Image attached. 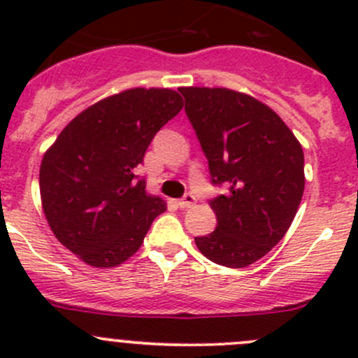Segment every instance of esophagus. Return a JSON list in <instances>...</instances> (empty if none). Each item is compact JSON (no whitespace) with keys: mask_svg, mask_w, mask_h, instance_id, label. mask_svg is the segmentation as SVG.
Here are the masks:
<instances>
[{"mask_svg":"<svg viewBox=\"0 0 358 358\" xmlns=\"http://www.w3.org/2000/svg\"><path fill=\"white\" fill-rule=\"evenodd\" d=\"M176 204H178L180 208H183V209H185V208H190V206L196 204V197H194L192 194H187V196L183 197V199H180L178 202H176Z\"/></svg>","mask_w":358,"mask_h":358,"instance_id":"1","label":"esophagus"}]
</instances>
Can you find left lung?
<instances>
[{"label": "left lung", "mask_w": 358, "mask_h": 358, "mask_svg": "<svg viewBox=\"0 0 358 358\" xmlns=\"http://www.w3.org/2000/svg\"><path fill=\"white\" fill-rule=\"evenodd\" d=\"M185 112L215 185L229 192L211 204L218 225L196 237L211 262L244 268L289 230L305 190L301 143L268 106L229 88L183 86Z\"/></svg>", "instance_id": "8db88e82"}]
</instances>
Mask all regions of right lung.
I'll return each mask as SVG.
<instances>
[{
  "mask_svg": "<svg viewBox=\"0 0 358 358\" xmlns=\"http://www.w3.org/2000/svg\"><path fill=\"white\" fill-rule=\"evenodd\" d=\"M183 107L169 88H129L79 112L43 156L39 192L53 236L86 265L112 268L143 244L166 202L135 183L154 135Z\"/></svg>",
  "mask_w": 358,
  "mask_h": 358,
  "instance_id": "add662e5",
  "label": "right lung"
}]
</instances>
